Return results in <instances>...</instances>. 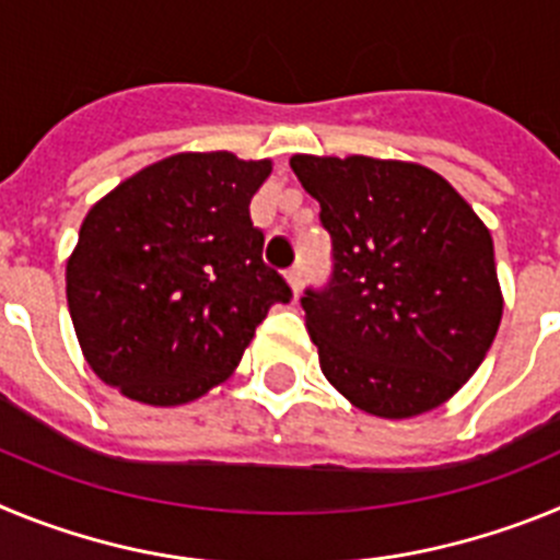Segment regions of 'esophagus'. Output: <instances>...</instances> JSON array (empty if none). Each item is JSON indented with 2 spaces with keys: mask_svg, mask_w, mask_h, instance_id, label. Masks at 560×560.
<instances>
[{
  "mask_svg": "<svg viewBox=\"0 0 560 560\" xmlns=\"http://www.w3.org/2000/svg\"><path fill=\"white\" fill-rule=\"evenodd\" d=\"M285 283H289L291 294H300V285H303V271H300V266H294V269L285 271Z\"/></svg>",
  "mask_w": 560,
  "mask_h": 560,
  "instance_id": "obj_1",
  "label": "esophagus"
}]
</instances>
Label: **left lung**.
Instances as JSON below:
<instances>
[{
  "instance_id": "1",
  "label": "left lung",
  "mask_w": 560,
  "mask_h": 560,
  "mask_svg": "<svg viewBox=\"0 0 560 560\" xmlns=\"http://www.w3.org/2000/svg\"><path fill=\"white\" fill-rule=\"evenodd\" d=\"M289 162L334 237V280L303 296L330 387L387 420L446 404L502 323L491 230L418 162L361 153Z\"/></svg>"
}]
</instances>
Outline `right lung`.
<instances>
[{"mask_svg": "<svg viewBox=\"0 0 560 560\" xmlns=\"http://www.w3.org/2000/svg\"><path fill=\"white\" fill-rule=\"evenodd\" d=\"M269 173L271 160L185 151L92 205L67 257V303L103 384L182 407L235 373L271 305L291 300L249 219Z\"/></svg>", "mask_w": 560, "mask_h": 560, "instance_id": "1", "label": "right lung"}]
</instances>
